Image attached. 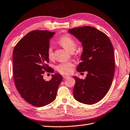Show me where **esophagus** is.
I'll use <instances>...</instances> for the list:
<instances>
[{
    "instance_id": "1",
    "label": "esophagus",
    "mask_w": 130,
    "mask_h": 130,
    "mask_svg": "<svg viewBox=\"0 0 130 130\" xmlns=\"http://www.w3.org/2000/svg\"><path fill=\"white\" fill-rule=\"evenodd\" d=\"M69 77V76H63V79H67V78H68Z\"/></svg>"
}]
</instances>
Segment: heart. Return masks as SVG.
Returning a JSON list of instances; mask_svg holds the SVG:
<instances>
[{
    "label": "heart",
    "mask_w": 130,
    "mask_h": 130,
    "mask_svg": "<svg viewBox=\"0 0 130 130\" xmlns=\"http://www.w3.org/2000/svg\"><path fill=\"white\" fill-rule=\"evenodd\" d=\"M59 43L65 50L70 53H73L76 48L77 44L74 39L69 34H64L58 40ZM47 55L49 59L52 60L54 57L53 48L50 47L48 50ZM74 64L71 62H63L56 67V70L62 75H67L73 72Z\"/></svg>",
    "instance_id": "obj_1"
}]
</instances>
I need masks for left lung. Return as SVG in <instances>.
I'll return each mask as SVG.
<instances>
[{
	"label": "left lung",
	"mask_w": 130,
	"mask_h": 130,
	"mask_svg": "<svg viewBox=\"0 0 130 130\" xmlns=\"http://www.w3.org/2000/svg\"><path fill=\"white\" fill-rule=\"evenodd\" d=\"M68 31L83 46L82 62L77 71L88 72L84 79L74 76V97L85 104H95L105 96L112 82L115 67L112 44L105 33L91 26L75 27Z\"/></svg>",
	"instance_id": "obj_1"
}]
</instances>
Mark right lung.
<instances>
[{
    "mask_svg": "<svg viewBox=\"0 0 130 130\" xmlns=\"http://www.w3.org/2000/svg\"><path fill=\"white\" fill-rule=\"evenodd\" d=\"M55 32L35 30L26 34L13 52V73L15 86L23 99L30 104L41 107L55 100L62 80L60 74L52 75L47 81L44 73H53L49 67L47 52L50 40Z\"/></svg>",
    "mask_w": 130,
    "mask_h": 130,
    "instance_id": "obj_1",
    "label": "right lung"
}]
</instances>
